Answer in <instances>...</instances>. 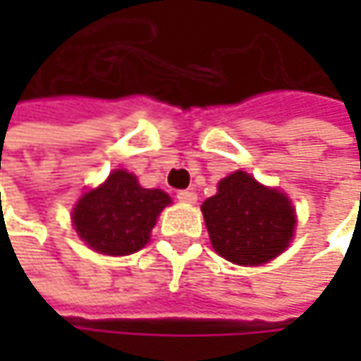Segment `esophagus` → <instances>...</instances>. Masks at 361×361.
Instances as JSON below:
<instances>
[{
  "instance_id": "esophagus-1",
  "label": "esophagus",
  "mask_w": 361,
  "mask_h": 361,
  "mask_svg": "<svg viewBox=\"0 0 361 361\" xmlns=\"http://www.w3.org/2000/svg\"><path fill=\"white\" fill-rule=\"evenodd\" d=\"M178 200L192 204V202H196V192H192V190H180L178 192Z\"/></svg>"
}]
</instances>
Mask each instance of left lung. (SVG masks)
Wrapping results in <instances>:
<instances>
[{
    "label": "left lung",
    "instance_id": "8db88e82",
    "mask_svg": "<svg viewBox=\"0 0 361 361\" xmlns=\"http://www.w3.org/2000/svg\"><path fill=\"white\" fill-rule=\"evenodd\" d=\"M213 249L238 265H259L284 251L295 234V211L286 194L236 171L202 202Z\"/></svg>",
    "mask_w": 361,
    "mask_h": 361
}]
</instances>
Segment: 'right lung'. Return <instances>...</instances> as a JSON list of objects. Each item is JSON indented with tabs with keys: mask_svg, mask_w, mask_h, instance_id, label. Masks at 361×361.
<instances>
[{
	"mask_svg": "<svg viewBox=\"0 0 361 361\" xmlns=\"http://www.w3.org/2000/svg\"><path fill=\"white\" fill-rule=\"evenodd\" d=\"M169 202L163 190L142 188L135 176L116 169L100 188L79 198L73 224L94 251L131 255L146 247L159 213Z\"/></svg>",
	"mask_w": 361,
	"mask_h": 361,
	"instance_id": "right-lung-1",
	"label": "right lung"
}]
</instances>
